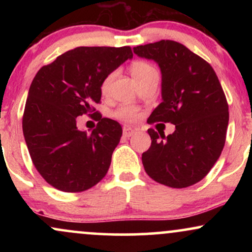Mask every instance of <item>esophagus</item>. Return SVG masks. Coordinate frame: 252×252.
Wrapping results in <instances>:
<instances>
[{"label": "esophagus", "instance_id": "obj_1", "mask_svg": "<svg viewBox=\"0 0 252 252\" xmlns=\"http://www.w3.org/2000/svg\"><path fill=\"white\" fill-rule=\"evenodd\" d=\"M135 134V130L131 128H124L123 129V136L124 137H131Z\"/></svg>", "mask_w": 252, "mask_h": 252}]
</instances>
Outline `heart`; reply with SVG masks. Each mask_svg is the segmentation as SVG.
Wrapping results in <instances>:
<instances>
[{"label": "heart", "instance_id": "1", "mask_svg": "<svg viewBox=\"0 0 252 252\" xmlns=\"http://www.w3.org/2000/svg\"><path fill=\"white\" fill-rule=\"evenodd\" d=\"M130 72H131L132 77L135 78L136 82L141 83L143 80H146L147 78L158 74V71L152 63L148 62H144V60H135L134 63H131L130 65ZM115 72L110 73L109 76H106L105 79L102 83V92L106 94L109 91L110 85H111L112 79L115 78ZM117 117L122 118L124 121H134L138 117V111L132 106H122L118 111L116 112Z\"/></svg>", "mask_w": 252, "mask_h": 252}]
</instances>
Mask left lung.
Listing matches in <instances>:
<instances>
[{
  "instance_id": "obj_1",
  "label": "left lung",
  "mask_w": 252,
  "mask_h": 252,
  "mask_svg": "<svg viewBox=\"0 0 252 252\" xmlns=\"http://www.w3.org/2000/svg\"><path fill=\"white\" fill-rule=\"evenodd\" d=\"M134 53L158 63L162 76V102L148 122L175 126L168 136L148 129L144 170L164 186H192L209 174L226 138L228 105L218 77L206 60L172 40L137 46Z\"/></svg>"
}]
</instances>
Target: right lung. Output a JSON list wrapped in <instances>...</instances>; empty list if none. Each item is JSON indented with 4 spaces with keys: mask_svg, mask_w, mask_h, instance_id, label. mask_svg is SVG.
<instances>
[{
    "mask_svg": "<svg viewBox=\"0 0 252 252\" xmlns=\"http://www.w3.org/2000/svg\"><path fill=\"white\" fill-rule=\"evenodd\" d=\"M124 47H77L42 66L31 84L22 130L28 152L40 175L63 192H83L108 173L122 136L121 124L102 118L94 104L100 102L102 83L126 60ZM98 115L91 134L76 128V117Z\"/></svg>",
    "mask_w": 252,
    "mask_h": 252,
    "instance_id": "obj_1",
    "label": "right lung"
}]
</instances>
